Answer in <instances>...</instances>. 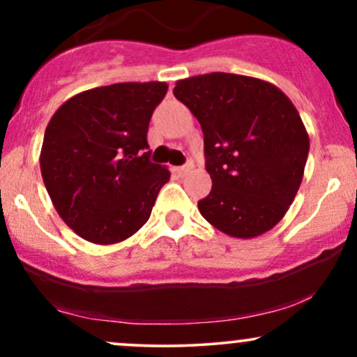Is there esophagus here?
I'll use <instances>...</instances> for the list:
<instances>
[{"label": "esophagus", "instance_id": "1", "mask_svg": "<svg viewBox=\"0 0 357 357\" xmlns=\"http://www.w3.org/2000/svg\"><path fill=\"white\" fill-rule=\"evenodd\" d=\"M191 169H192V162H188V165L179 166L178 169H176V171H178V174H179V176H186L188 173H190Z\"/></svg>", "mask_w": 357, "mask_h": 357}]
</instances>
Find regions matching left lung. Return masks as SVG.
<instances>
[{
  "instance_id": "obj_1",
  "label": "left lung",
  "mask_w": 357,
  "mask_h": 357,
  "mask_svg": "<svg viewBox=\"0 0 357 357\" xmlns=\"http://www.w3.org/2000/svg\"><path fill=\"white\" fill-rule=\"evenodd\" d=\"M174 97L202 124L211 191L203 218L225 235L272 230L304 178L309 136L289 97L270 82L213 72L178 80Z\"/></svg>"
}]
</instances>
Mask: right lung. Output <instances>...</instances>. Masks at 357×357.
Returning <instances> with one entry per match:
<instances>
[{
	"mask_svg": "<svg viewBox=\"0 0 357 357\" xmlns=\"http://www.w3.org/2000/svg\"><path fill=\"white\" fill-rule=\"evenodd\" d=\"M165 82H124L77 93L45 130L40 169L60 218L84 240L112 245L149 220L166 166L151 162L147 129Z\"/></svg>",
	"mask_w": 357,
	"mask_h": 357,
	"instance_id": "1",
	"label": "right lung"
}]
</instances>
